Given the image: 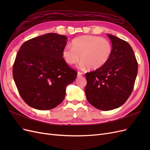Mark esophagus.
Wrapping results in <instances>:
<instances>
[{
    "mask_svg": "<svg viewBox=\"0 0 150 150\" xmlns=\"http://www.w3.org/2000/svg\"><path fill=\"white\" fill-rule=\"evenodd\" d=\"M83 75V73L82 72H80V71L78 72V77H81Z\"/></svg>",
    "mask_w": 150,
    "mask_h": 150,
    "instance_id": "1",
    "label": "esophagus"
}]
</instances>
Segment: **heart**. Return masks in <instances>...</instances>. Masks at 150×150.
<instances>
[{
    "mask_svg": "<svg viewBox=\"0 0 150 150\" xmlns=\"http://www.w3.org/2000/svg\"><path fill=\"white\" fill-rule=\"evenodd\" d=\"M111 54L112 45L110 40L94 35L76 38L72 40V47L66 46L62 50L63 59L67 64H76L81 57V67H88L93 70L105 64Z\"/></svg>",
    "mask_w": 150,
    "mask_h": 150,
    "instance_id": "b5f03b06",
    "label": "heart"
}]
</instances>
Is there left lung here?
Masks as SVG:
<instances>
[{
    "label": "left lung",
    "mask_w": 150,
    "mask_h": 150,
    "mask_svg": "<svg viewBox=\"0 0 150 150\" xmlns=\"http://www.w3.org/2000/svg\"><path fill=\"white\" fill-rule=\"evenodd\" d=\"M108 36L112 46L110 58L102 67L86 73V98L102 111L114 110L127 101L138 73V62L130 45L115 35Z\"/></svg>",
    "instance_id": "8db88e82"
}]
</instances>
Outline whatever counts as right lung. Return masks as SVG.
<instances>
[{"label":"right lung","mask_w":150,"mask_h":150,"mask_svg":"<svg viewBox=\"0 0 150 150\" xmlns=\"http://www.w3.org/2000/svg\"><path fill=\"white\" fill-rule=\"evenodd\" d=\"M65 35L48 33L27 40L13 65V78L20 96L32 108L49 110L64 100L66 86L78 72L62 57Z\"/></svg>","instance_id":"right-lung-1"}]
</instances>
